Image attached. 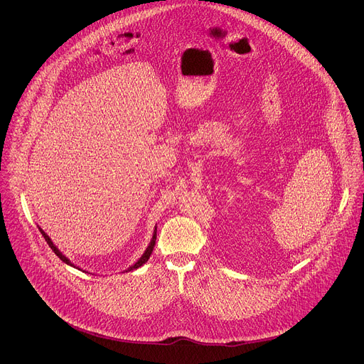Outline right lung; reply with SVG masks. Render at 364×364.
<instances>
[{"instance_id":"right-lung-1","label":"right lung","mask_w":364,"mask_h":364,"mask_svg":"<svg viewBox=\"0 0 364 364\" xmlns=\"http://www.w3.org/2000/svg\"><path fill=\"white\" fill-rule=\"evenodd\" d=\"M38 230H40V233L43 235V237L46 239V242H47V245L51 247V250H53L60 259H62V261L66 264V265H70V267H73V268H76V269H79V271H82L79 267H76L75 264H72L70 261H69V257H66L59 249H58V246L53 243V242H51V239L48 237V235L41 229V228H38ZM155 239H157V228H155L154 229V233H152V239H151V242H149V245L146 246V249H145V252L142 253V256L138 259V261L134 264V265H131L128 269H125L124 272H128V271H134V269H136V268H139V267H142L146 261H148V259H149V256H151V253H152V249H154V245H155ZM83 272H86V271H83Z\"/></svg>"}]
</instances>
